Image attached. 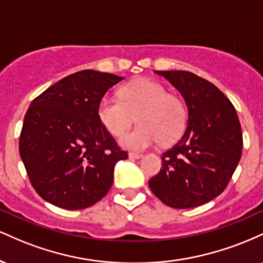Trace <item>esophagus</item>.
I'll use <instances>...</instances> for the list:
<instances>
[{"mask_svg":"<svg viewBox=\"0 0 263 263\" xmlns=\"http://www.w3.org/2000/svg\"><path fill=\"white\" fill-rule=\"evenodd\" d=\"M142 156H143V155H142V153H136V152H129V153H128L129 158H134V159L141 158Z\"/></svg>","mask_w":263,"mask_h":263,"instance_id":"esophagus-1","label":"esophagus"}]
</instances>
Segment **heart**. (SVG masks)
<instances>
[{
	"mask_svg": "<svg viewBox=\"0 0 263 263\" xmlns=\"http://www.w3.org/2000/svg\"><path fill=\"white\" fill-rule=\"evenodd\" d=\"M99 121L115 137L131 127L136 117L140 125L121 138L125 148L141 151L158 143H171L184 131L186 108L173 93H168L161 83L138 79L120 91V99L106 95L98 106Z\"/></svg>",
	"mask_w": 263,
	"mask_h": 263,
	"instance_id": "obj_1",
	"label": "heart"
}]
</instances>
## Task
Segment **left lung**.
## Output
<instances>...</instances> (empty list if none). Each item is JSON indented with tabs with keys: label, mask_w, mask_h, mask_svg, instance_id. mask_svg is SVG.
Returning <instances> with one entry per match:
<instances>
[{
	"label": "left lung",
	"mask_w": 263,
	"mask_h": 263,
	"mask_svg": "<svg viewBox=\"0 0 263 263\" xmlns=\"http://www.w3.org/2000/svg\"><path fill=\"white\" fill-rule=\"evenodd\" d=\"M182 93L186 129L162 156L148 185L162 203L188 209L224 192L242 152V131L231 101L210 81L184 70L156 71Z\"/></svg>",
	"instance_id": "obj_1"
}]
</instances>
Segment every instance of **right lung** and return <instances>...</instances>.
Wrapping results in <instances>:
<instances>
[{"label": "right lung", "instance_id": "right-lung-1", "mask_svg": "<svg viewBox=\"0 0 263 263\" xmlns=\"http://www.w3.org/2000/svg\"><path fill=\"white\" fill-rule=\"evenodd\" d=\"M122 79L81 70L48 87L29 105L20 155L32 186L45 201L79 210L107 194L115 165L128 156L99 121L98 106Z\"/></svg>", "mask_w": 263, "mask_h": 263}]
</instances>
